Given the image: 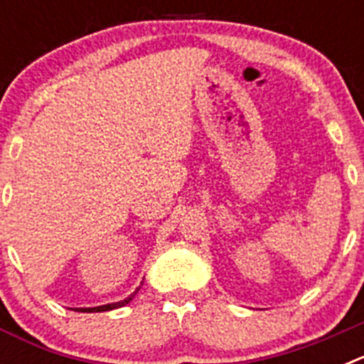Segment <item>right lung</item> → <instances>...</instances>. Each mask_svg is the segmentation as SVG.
Here are the masks:
<instances>
[{
	"label": "right lung",
	"instance_id": "obj_1",
	"mask_svg": "<svg viewBox=\"0 0 364 364\" xmlns=\"http://www.w3.org/2000/svg\"><path fill=\"white\" fill-rule=\"evenodd\" d=\"M136 291H134V294H136ZM134 294H131L129 297L124 299V301L112 302V304H104V306H96V308H76V310H74V311H89V314H91V311H109V310H114V308H122V306H125V304H127V302H129V301H133Z\"/></svg>",
	"mask_w": 364,
	"mask_h": 364
}]
</instances>
